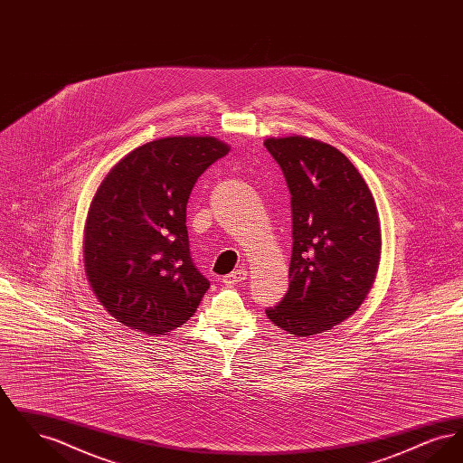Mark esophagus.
Masks as SVG:
<instances>
[{"mask_svg":"<svg viewBox=\"0 0 463 463\" xmlns=\"http://www.w3.org/2000/svg\"><path fill=\"white\" fill-rule=\"evenodd\" d=\"M246 278H248V270H246V269H236L234 272L223 276L222 281H223L225 285H238V283H242Z\"/></svg>","mask_w":463,"mask_h":463,"instance_id":"1","label":"esophagus"}]
</instances>
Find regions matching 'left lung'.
Here are the masks:
<instances>
[{
    "label": "left lung",
    "mask_w": 463,
    "mask_h": 463,
    "mask_svg": "<svg viewBox=\"0 0 463 463\" xmlns=\"http://www.w3.org/2000/svg\"><path fill=\"white\" fill-rule=\"evenodd\" d=\"M291 194L289 287L267 317L297 336L331 330L363 304L380 260L373 196L353 163L328 144L267 138Z\"/></svg>",
    "instance_id": "left-lung-1"
}]
</instances>
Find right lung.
I'll list each match as a JSON object with an SVG mask.
<instances>
[{
  "label": "right lung",
  "instance_id": "1",
  "mask_svg": "<svg viewBox=\"0 0 463 463\" xmlns=\"http://www.w3.org/2000/svg\"><path fill=\"white\" fill-rule=\"evenodd\" d=\"M227 153L212 137L159 138L102 180L85 229V267L97 298L125 326L166 335L196 312L210 281L191 257L185 210L199 176Z\"/></svg>",
  "mask_w": 463,
  "mask_h": 463
}]
</instances>
